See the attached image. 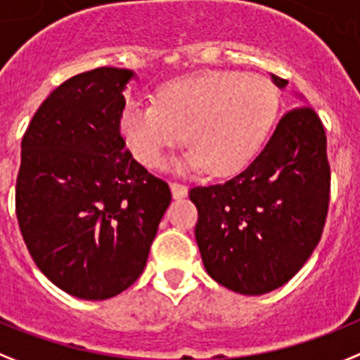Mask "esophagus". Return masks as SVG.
I'll list each match as a JSON object with an SVG mask.
<instances>
[{
  "label": "esophagus",
  "mask_w": 360,
  "mask_h": 360,
  "mask_svg": "<svg viewBox=\"0 0 360 360\" xmlns=\"http://www.w3.org/2000/svg\"><path fill=\"white\" fill-rule=\"evenodd\" d=\"M170 190H172V195L174 199H183L188 195V188L181 183H170Z\"/></svg>",
  "instance_id": "esophagus-1"
}]
</instances>
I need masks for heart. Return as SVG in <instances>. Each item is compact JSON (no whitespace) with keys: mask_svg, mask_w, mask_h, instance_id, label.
Instances as JSON below:
<instances>
[{"mask_svg":"<svg viewBox=\"0 0 360 360\" xmlns=\"http://www.w3.org/2000/svg\"><path fill=\"white\" fill-rule=\"evenodd\" d=\"M279 92L268 77L236 70H208L168 81L158 105L128 101L121 132L134 154L159 167L184 136V168L232 176L254 161L279 114Z\"/></svg>","mask_w":360,"mask_h":360,"instance_id":"heart-1","label":"heart"}]
</instances>
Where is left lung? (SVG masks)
<instances>
[{
    "label": "left lung",
    "mask_w": 360,
    "mask_h": 360,
    "mask_svg": "<svg viewBox=\"0 0 360 360\" xmlns=\"http://www.w3.org/2000/svg\"><path fill=\"white\" fill-rule=\"evenodd\" d=\"M279 89L288 81L271 74ZM195 240L212 279L243 295L288 283L319 245L330 202L326 134L311 106L281 117L245 172L195 186Z\"/></svg>",
    "instance_id": "left-lung-1"
}]
</instances>
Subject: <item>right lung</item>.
Returning a JSON list of instances; mask_svg holds the SVG:
<instances>
[{
    "instance_id": "right-lung-1",
    "label": "right lung",
    "mask_w": 360,
    "mask_h": 360,
    "mask_svg": "<svg viewBox=\"0 0 360 360\" xmlns=\"http://www.w3.org/2000/svg\"><path fill=\"white\" fill-rule=\"evenodd\" d=\"M127 68L70 77L21 141L15 215L36 266L63 292L103 301L132 286L170 205L168 184L124 148Z\"/></svg>"
}]
</instances>
